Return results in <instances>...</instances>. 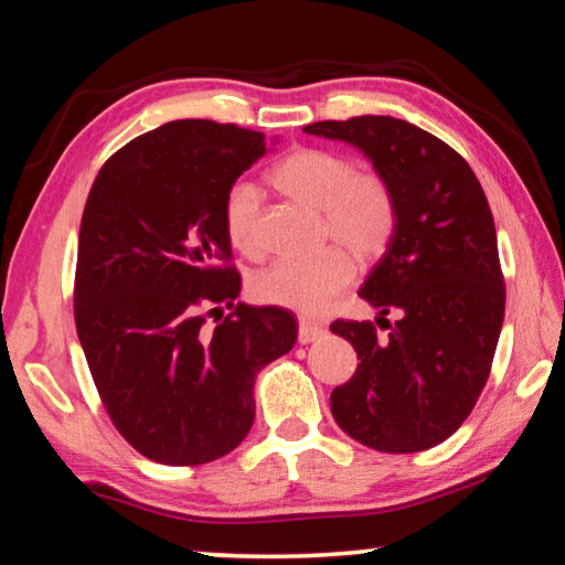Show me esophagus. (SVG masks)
<instances>
[{
    "mask_svg": "<svg viewBox=\"0 0 565 565\" xmlns=\"http://www.w3.org/2000/svg\"><path fill=\"white\" fill-rule=\"evenodd\" d=\"M327 329L321 323H311V321H299V343H313L319 341Z\"/></svg>",
    "mask_w": 565,
    "mask_h": 565,
    "instance_id": "esophagus-1",
    "label": "esophagus"
}]
</instances>
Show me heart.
<instances>
[{
  "mask_svg": "<svg viewBox=\"0 0 565 565\" xmlns=\"http://www.w3.org/2000/svg\"><path fill=\"white\" fill-rule=\"evenodd\" d=\"M269 181L284 196L321 212L323 238L339 246L323 248L311 259L269 264L252 279V294L301 317H319L356 274L351 253L361 264L386 254L396 232V194L379 171L356 169L349 157L317 147L289 151L276 161ZM259 212L262 196L254 184L238 181L224 194L226 242L252 259L262 254Z\"/></svg>",
  "mask_w": 565,
  "mask_h": 565,
  "instance_id": "b5f03b06",
  "label": "heart"
}]
</instances>
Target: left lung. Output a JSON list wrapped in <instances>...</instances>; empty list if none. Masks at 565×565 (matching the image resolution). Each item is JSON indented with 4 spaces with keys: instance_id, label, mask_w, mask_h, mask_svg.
Returning <instances> with one entry per match:
<instances>
[{
    "instance_id": "1",
    "label": "left lung",
    "mask_w": 565,
    "mask_h": 565,
    "mask_svg": "<svg viewBox=\"0 0 565 565\" xmlns=\"http://www.w3.org/2000/svg\"><path fill=\"white\" fill-rule=\"evenodd\" d=\"M306 134L361 149L394 189L398 218L359 296L398 313L388 337L371 321H333L361 363L331 394L351 438L384 454L426 451L456 434L489 381L505 284L493 214L466 159L394 117L317 121ZM386 321V319H384Z\"/></svg>"
}]
</instances>
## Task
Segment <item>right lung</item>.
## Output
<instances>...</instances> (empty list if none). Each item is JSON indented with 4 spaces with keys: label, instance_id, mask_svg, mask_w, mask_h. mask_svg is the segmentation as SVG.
<instances>
[{
    "label": "right lung",
    "instance_id": "right-lung-1",
    "mask_svg": "<svg viewBox=\"0 0 565 565\" xmlns=\"http://www.w3.org/2000/svg\"><path fill=\"white\" fill-rule=\"evenodd\" d=\"M264 154L262 131L169 121L111 154L84 206L76 333L111 424L157 463L234 451L254 424L256 374L296 343L289 311L234 303L222 202Z\"/></svg>",
    "mask_w": 565,
    "mask_h": 565
}]
</instances>
